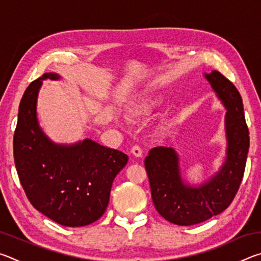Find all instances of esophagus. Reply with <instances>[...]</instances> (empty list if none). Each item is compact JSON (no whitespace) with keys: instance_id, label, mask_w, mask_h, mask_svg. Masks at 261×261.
<instances>
[{"instance_id":"esophagus-1","label":"esophagus","mask_w":261,"mask_h":261,"mask_svg":"<svg viewBox=\"0 0 261 261\" xmlns=\"http://www.w3.org/2000/svg\"><path fill=\"white\" fill-rule=\"evenodd\" d=\"M131 154L134 155L135 158H141V155H143V149H141L139 146H134L131 148Z\"/></svg>"}]
</instances>
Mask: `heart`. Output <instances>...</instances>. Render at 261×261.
Masks as SVG:
<instances>
[{
  "mask_svg": "<svg viewBox=\"0 0 261 261\" xmlns=\"http://www.w3.org/2000/svg\"><path fill=\"white\" fill-rule=\"evenodd\" d=\"M162 100L158 96H146V98L136 100L125 108V117L130 121H138L141 118L148 117L159 106Z\"/></svg>",
  "mask_w": 261,
  "mask_h": 261,
  "instance_id": "1",
  "label": "heart"
}]
</instances>
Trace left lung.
<instances>
[{
	"mask_svg": "<svg viewBox=\"0 0 261 261\" xmlns=\"http://www.w3.org/2000/svg\"><path fill=\"white\" fill-rule=\"evenodd\" d=\"M216 96L227 109L224 130L226 160L219 171L197 187L185 182L179 155L171 147H154L145 158L155 210L177 226H192L218 215L231 204L244 175L250 146L244 108L235 85L216 70L205 73Z\"/></svg>",
	"mask_w": 261,
	"mask_h": 261,
	"instance_id": "left-lung-1",
	"label": "left lung"
}]
</instances>
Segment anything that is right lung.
<instances>
[{
    "instance_id": "add662e5",
    "label": "right lung",
    "mask_w": 261,
    "mask_h": 261,
    "mask_svg": "<svg viewBox=\"0 0 261 261\" xmlns=\"http://www.w3.org/2000/svg\"><path fill=\"white\" fill-rule=\"evenodd\" d=\"M60 78L47 72L26 88L14 136L15 165L35 210L62 226L83 227L107 210L113 182L127 155L88 138L70 145L48 138L37 118L38 94L42 81Z\"/></svg>"
}]
</instances>
